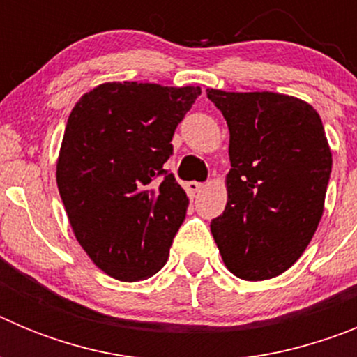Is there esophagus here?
<instances>
[{"mask_svg":"<svg viewBox=\"0 0 357 357\" xmlns=\"http://www.w3.org/2000/svg\"><path fill=\"white\" fill-rule=\"evenodd\" d=\"M202 189H204V184H200V182H188V184H185V191H188L189 195H197V193H200Z\"/></svg>","mask_w":357,"mask_h":357,"instance_id":"esophagus-1","label":"esophagus"}]
</instances>
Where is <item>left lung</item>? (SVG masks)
I'll use <instances>...</instances> for the list:
<instances>
[{
    "label": "left lung",
    "instance_id": "left-lung-1",
    "mask_svg": "<svg viewBox=\"0 0 357 357\" xmlns=\"http://www.w3.org/2000/svg\"><path fill=\"white\" fill-rule=\"evenodd\" d=\"M229 125L227 206L211 222L225 266L266 280L298 261L324 214L333 153L317 110L288 94L207 89Z\"/></svg>",
    "mask_w": 357,
    "mask_h": 357
}]
</instances>
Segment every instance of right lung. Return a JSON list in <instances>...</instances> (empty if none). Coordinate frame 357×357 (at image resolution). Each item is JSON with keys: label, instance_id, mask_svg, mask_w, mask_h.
<instances>
[{"label": "right lung", "instance_id": "obj_1", "mask_svg": "<svg viewBox=\"0 0 357 357\" xmlns=\"http://www.w3.org/2000/svg\"><path fill=\"white\" fill-rule=\"evenodd\" d=\"M200 93L191 85L107 82L73 107L56 185L73 234L107 275L143 280L168 261L189 198L162 166Z\"/></svg>", "mask_w": 357, "mask_h": 357}]
</instances>
